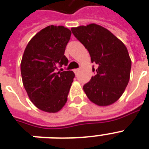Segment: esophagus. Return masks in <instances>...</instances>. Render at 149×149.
Masks as SVG:
<instances>
[{"label":"esophagus","mask_w":149,"mask_h":149,"mask_svg":"<svg viewBox=\"0 0 149 149\" xmlns=\"http://www.w3.org/2000/svg\"><path fill=\"white\" fill-rule=\"evenodd\" d=\"M79 71H80V70H79V69H74V73H75V74H77L78 73V72H79Z\"/></svg>","instance_id":"1"}]
</instances>
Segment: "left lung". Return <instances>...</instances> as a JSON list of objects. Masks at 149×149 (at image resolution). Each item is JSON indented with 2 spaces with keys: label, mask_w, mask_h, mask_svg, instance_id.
Here are the masks:
<instances>
[{
  "label": "left lung",
  "mask_w": 149,
  "mask_h": 149,
  "mask_svg": "<svg viewBox=\"0 0 149 149\" xmlns=\"http://www.w3.org/2000/svg\"><path fill=\"white\" fill-rule=\"evenodd\" d=\"M71 31L88 49L91 62L97 65L95 75L83 86L87 97L99 106L115 103L130 78L132 61L127 47L111 32L96 24L72 27Z\"/></svg>",
  "instance_id": "1"
}]
</instances>
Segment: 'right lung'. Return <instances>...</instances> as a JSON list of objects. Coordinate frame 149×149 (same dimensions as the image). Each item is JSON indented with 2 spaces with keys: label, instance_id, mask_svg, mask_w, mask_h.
Segmentation results:
<instances>
[{
  "label": "right lung",
  "instance_id": "obj_1",
  "mask_svg": "<svg viewBox=\"0 0 149 149\" xmlns=\"http://www.w3.org/2000/svg\"><path fill=\"white\" fill-rule=\"evenodd\" d=\"M71 34L64 26H47L31 39L24 52V87L32 103L46 112H58L64 107L75 76L72 71H58V66L68 63L64 54Z\"/></svg>",
  "mask_w": 149,
  "mask_h": 149
}]
</instances>
